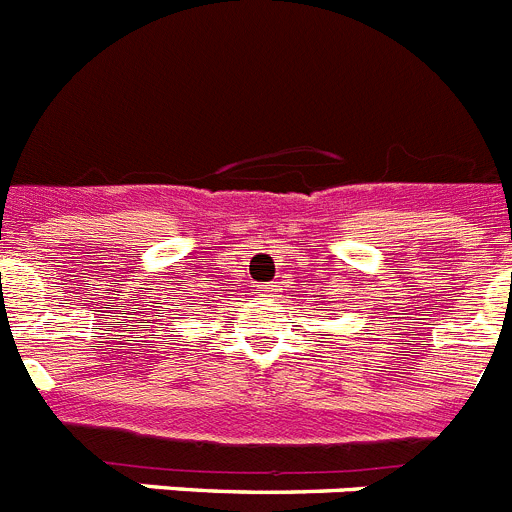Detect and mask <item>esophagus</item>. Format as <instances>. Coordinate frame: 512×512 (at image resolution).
I'll list each match as a JSON object with an SVG mask.
<instances>
[{
  "label": "esophagus",
  "mask_w": 512,
  "mask_h": 512,
  "mask_svg": "<svg viewBox=\"0 0 512 512\" xmlns=\"http://www.w3.org/2000/svg\"><path fill=\"white\" fill-rule=\"evenodd\" d=\"M274 287H277V285H266L261 292H264V295H272V292H277V290H274Z\"/></svg>",
  "instance_id": "1"
}]
</instances>
